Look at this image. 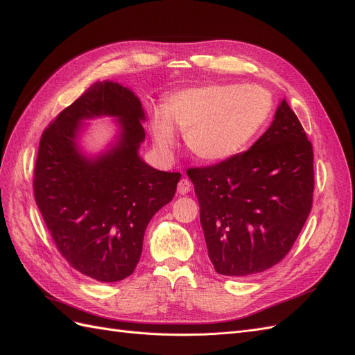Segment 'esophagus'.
I'll use <instances>...</instances> for the list:
<instances>
[{"instance_id": "34e87169", "label": "esophagus", "mask_w": 355, "mask_h": 355, "mask_svg": "<svg viewBox=\"0 0 355 355\" xmlns=\"http://www.w3.org/2000/svg\"><path fill=\"white\" fill-rule=\"evenodd\" d=\"M191 191V182L188 179H180L178 184V194L185 196Z\"/></svg>"}]
</instances>
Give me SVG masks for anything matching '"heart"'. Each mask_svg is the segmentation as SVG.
I'll list each match as a JSON object with an SVG mask.
<instances>
[{
    "label": "heart",
    "instance_id": "obj_1",
    "mask_svg": "<svg viewBox=\"0 0 355 355\" xmlns=\"http://www.w3.org/2000/svg\"><path fill=\"white\" fill-rule=\"evenodd\" d=\"M271 110V94L262 87L211 83L170 94L163 108L153 110L149 128L163 154L176 146V127L196 158L222 163L250 142Z\"/></svg>",
    "mask_w": 355,
    "mask_h": 355
}]
</instances>
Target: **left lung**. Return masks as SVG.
Returning <instances> with one entry per match:
<instances>
[{
    "label": "left lung",
    "instance_id": "left-lung-1",
    "mask_svg": "<svg viewBox=\"0 0 355 355\" xmlns=\"http://www.w3.org/2000/svg\"><path fill=\"white\" fill-rule=\"evenodd\" d=\"M314 154L286 99L249 151L188 170L218 274L270 270L292 249L313 207Z\"/></svg>",
    "mask_w": 355,
    "mask_h": 355
}]
</instances>
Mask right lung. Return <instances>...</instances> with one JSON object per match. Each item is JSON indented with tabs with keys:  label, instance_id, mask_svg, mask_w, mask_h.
Returning <instances> with one entry per match:
<instances>
[{
	"label": "right lung",
	"instance_id": "obj_1",
	"mask_svg": "<svg viewBox=\"0 0 355 355\" xmlns=\"http://www.w3.org/2000/svg\"><path fill=\"white\" fill-rule=\"evenodd\" d=\"M110 116L114 141L85 151L84 121ZM142 102L115 81L92 84L41 136L34 171L37 206L62 256L102 283L130 275L149 220L175 197L180 173L159 171L139 155L145 141Z\"/></svg>",
	"mask_w": 355,
	"mask_h": 355
}]
</instances>
